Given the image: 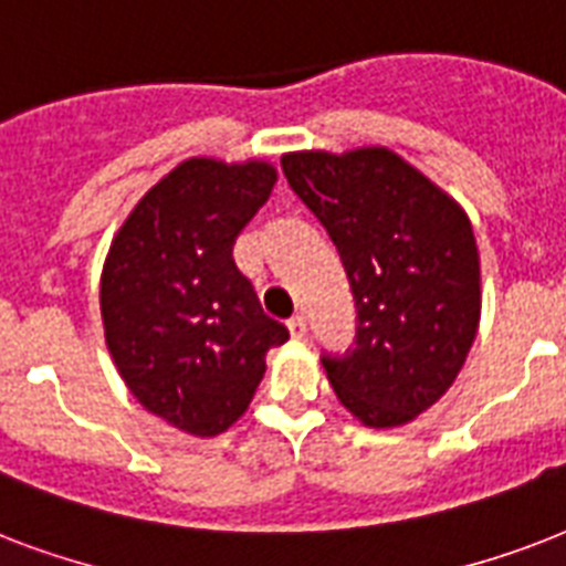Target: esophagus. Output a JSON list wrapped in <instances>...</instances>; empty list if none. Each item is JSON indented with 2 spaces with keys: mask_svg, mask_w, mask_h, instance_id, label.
Returning a JSON list of instances; mask_svg holds the SVG:
<instances>
[{
  "mask_svg": "<svg viewBox=\"0 0 566 566\" xmlns=\"http://www.w3.org/2000/svg\"><path fill=\"white\" fill-rule=\"evenodd\" d=\"M287 332H291L293 340H302V337L308 335V323H305V317H302V314H296V317L287 319Z\"/></svg>",
  "mask_w": 566,
  "mask_h": 566,
  "instance_id": "34e87169",
  "label": "esophagus"
}]
</instances>
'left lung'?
<instances>
[{"label":"left lung","instance_id":"8db88e82","mask_svg":"<svg viewBox=\"0 0 566 566\" xmlns=\"http://www.w3.org/2000/svg\"><path fill=\"white\" fill-rule=\"evenodd\" d=\"M287 185L323 222L353 287L358 328L323 355L346 411L394 429L455 381L482 314V273L464 208L385 146L282 155Z\"/></svg>","mask_w":566,"mask_h":566}]
</instances>
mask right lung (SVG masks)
I'll list each match as a JSON object with an SVG mask.
<instances>
[{"label": "right lung", "instance_id": "right-lung-1", "mask_svg": "<svg viewBox=\"0 0 566 566\" xmlns=\"http://www.w3.org/2000/svg\"><path fill=\"white\" fill-rule=\"evenodd\" d=\"M273 185L266 161L188 158L135 205L102 266L105 344L119 376L146 411L196 438L243 417L266 353L291 337L231 258Z\"/></svg>", "mask_w": 566, "mask_h": 566}]
</instances>
